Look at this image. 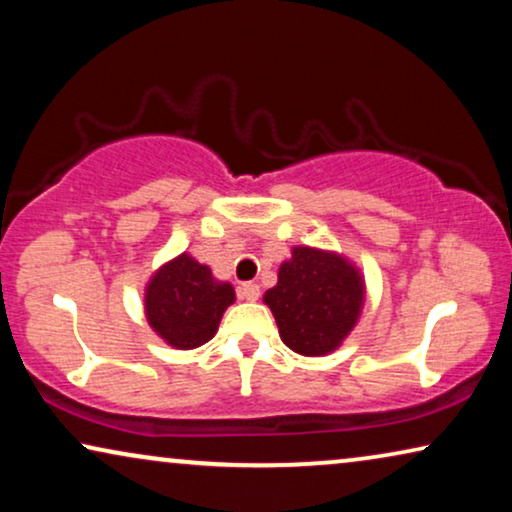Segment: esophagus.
<instances>
[{
	"label": "esophagus",
	"instance_id": "1",
	"mask_svg": "<svg viewBox=\"0 0 512 512\" xmlns=\"http://www.w3.org/2000/svg\"><path fill=\"white\" fill-rule=\"evenodd\" d=\"M258 296H261V289H258V284L247 282V284L240 286V298L249 300V303H254V300H258Z\"/></svg>",
	"mask_w": 512,
	"mask_h": 512
}]
</instances>
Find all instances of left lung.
I'll return each mask as SVG.
<instances>
[{"instance_id":"8db88e82","label":"left lung","mask_w":512,"mask_h":512,"mask_svg":"<svg viewBox=\"0 0 512 512\" xmlns=\"http://www.w3.org/2000/svg\"><path fill=\"white\" fill-rule=\"evenodd\" d=\"M279 338L300 356H326L359 324L366 279L345 254L296 244L279 265L277 284L263 293Z\"/></svg>"}]
</instances>
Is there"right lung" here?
I'll use <instances>...</instances> for the list:
<instances>
[{
    "label": "right lung",
    "instance_id": "1",
    "mask_svg": "<svg viewBox=\"0 0 512 512\" xmlns=\"http://www.w3.org/2000/svg\"><path fill=\"white\" fill-rule=\"evenodd\" d=\"M233 303V284L216 279L188 251L153 270L144 286L146 321L172 349H195L212 340Z\"/></svg>",
    "mask_w": 512,
    "mask_h": 512
}]
</instances>
